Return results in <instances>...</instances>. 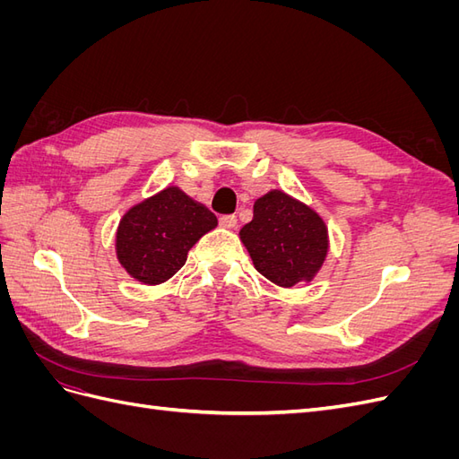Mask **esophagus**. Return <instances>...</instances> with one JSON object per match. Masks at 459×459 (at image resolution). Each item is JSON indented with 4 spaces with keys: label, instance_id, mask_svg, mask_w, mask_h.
<instances>
[{
    "label": "esophagus",
    "instance_id": "esophagus-1",
    "mask_svg": "<svg viewBox=\"0 0 459 459\" xmlns=\"http://www.w3.org/2000/svg\"><path fill=\"white\" fill-rule=\"evenodd\" d=\"M220 224L224 228H235V226H238V216H235V214H221Z\"/></svg>",
    "mask_w": 459,
    "mask_h": 459
}]
</instances>
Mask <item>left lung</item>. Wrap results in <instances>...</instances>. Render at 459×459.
Listing matches in <instances>:
<instances>
[{"mask_svg":"<svg viewBox=\"0 0 459 459\" xmlns=\"http://www.w3.org/2000/svg\"><path fill=\"white\" fill-rule=\"evenodd\" d=\"M239 235L255 268L281 287L310 281L327 255L324 220L283 191L260 197L253 220Z\"/></svg>","mask_w":459,"mask_h":459,"instance_id":"8db88e82","label":"left lung"}]
</instances>
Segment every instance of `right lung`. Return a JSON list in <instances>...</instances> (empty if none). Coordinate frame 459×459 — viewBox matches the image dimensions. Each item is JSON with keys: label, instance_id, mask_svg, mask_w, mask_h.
<instances>
[{"label": "right lung", "instance_id": "obj_1", "mask_svg": "<svg viewBox=\"0 0 459 459\" xmlns=\"http://www.w3.org/2000/svg\"><path fill=\"white\" fill-rule=\"evenodd\" d=\"M218 220L178 187H166L124 214L117 231V256L137 281L159 285L184 266L189 248Z\"/></svg>", "mask_w": 459, "mask_h": 459}]
</instances>
